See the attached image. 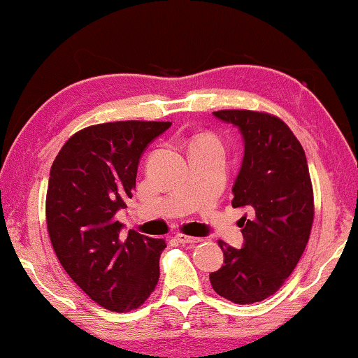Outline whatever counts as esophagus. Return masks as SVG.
Here are the masks:
<instances>
[{"mask_svg":"<svg viewBox=\"0 0 358 358\" xmlns=\"http://www.w3.org/2000/svg\"><path fill=\"white\" fill-rule=\"evenodd\" d=\"M176 240H178L179 243H184V245H196V243H201V241H202V238H199V236H189V235H184V234L176 235Z\"/></svg>","mask_w":358,"mask_h":358,"instance_id":"1","label":"esophagus"}]
</instances>
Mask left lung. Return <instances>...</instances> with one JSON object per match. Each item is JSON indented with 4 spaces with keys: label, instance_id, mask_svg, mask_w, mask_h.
Returning <instances> with one entry per match:
<instances>
[{
    "label": "left lung",
    "instance_id": "8db88e82",
    "mask_svg": "<svg viewBox=\"0 0 358 358\" xmlns=\"http://www.w3.org/2000/svg\"><path fill=\"white\" fill-rule=\"evenodd\" d=\"M235 124L245 141L231 206L241 217L245 243L236 250L219 240L220 270L210 273L213 291L235 304L270 298L303 257L314 222V192L304 150L289 127L275 115L253 110L213 111Z\"/></svg>",
    "mask_w": 358,
    "mask_h": 358
}]
</instances>
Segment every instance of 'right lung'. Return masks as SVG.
<instances>
[{
	"label": "right lung",
	"mask_w": 358,
	"mask_h": 358,
	"mask_svg": "<svg viewBox=\"0 0 358 358\" xmlns=\"http://www.w3.org/2000/svg\"><path fill=\"white\" fill-rule=\"evenodd\" d=\"M171 122H113L72 134L55 156L45 197L50 243L77 286L101 308L128 313L150 298L159 280L162 238L115 219L136 187L138 162Z\"/></svg>",
	"instance_id": "1"
}]
</instances>
